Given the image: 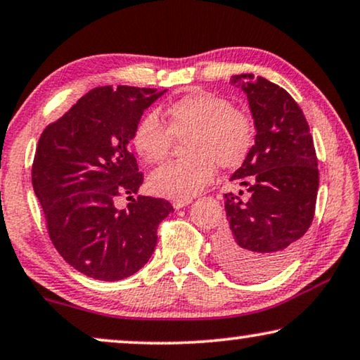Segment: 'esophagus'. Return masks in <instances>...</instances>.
Here are the masks:
<instances>
[{
  "label": "esophagus",
  "mask_w": 360,
  "mask_h": 360,
  "mask_svg": "<svg viewBox=\"0 0 360 360\" xmlns=\"http://www.w3.org/2000/svg\"><path fill=\"white\" fill-rule=\"evenodd\" d=\"M192 202V199H174L173 200V207L176 210H179V209H182V207H186V205H189Z\"/></svg>",
  "instance_id": "obj_1"
}]
</instances>
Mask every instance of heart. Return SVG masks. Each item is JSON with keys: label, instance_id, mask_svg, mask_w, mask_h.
I'll return each instance as SVG.
<instances>
[{"label": "heart", "instance_id": "heart-1", "mask_svg": "<svg viewBox=\"0 0 360 360\" xmlns=\"http://www.w3.org/2000/svg\"><path fill=\"white\" fill-rule=\"evenodd\" d=\"M166 124L156 112L140 119L131 143L148 163L165 160L173 139L182 140L186 158L169 161L156 168L148 178L155 194L173 199H192L210 184L215 165L236 168L250 153L252 124L243 110L229 99L207 91H194L168 105Z\"/></svg>", "mask_w": 360, "mask_h": 360}]
</instances>
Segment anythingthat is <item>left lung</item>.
Returning a JSON list of instances; mask_svg holds the SVG:
<instances>
[{
    "mask_svg": "<svg viewBox=\"0 0 360 360\" xmlns=\"http://www.w3.org/2000/svg\"><path fill=\"white\" fill-rule=\"evenodd\" d=\"M255 119L256 136L231 176L246 192L225 194L229 225L217 235V259L230 274L262 281L295 255L315 215L318 158L310 127L285 89L255 75H235Z\"/></svg>",
    "mask_w": 360,
    "mask_h": 360,
    "instance_id": "left-lung-1",
    "label": "left lung"
}]
</instances>
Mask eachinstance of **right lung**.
<instances>
[{
    "label": "right lung",
    "mask_w": 360,
    "mask_h": 360,
    "mask_svg": "<svg viewBox=\"0 0 360 360\" xmlns=\"http://www.w3.org/2000/svg\"><path fill=\"white\" fill-rule=\"evenodd\" d=\"M165 91L99 86L40 135L34 192L55 250L81 274L105 282L134 276L153 255L158 225L174 212L168 200L146 195L127 210L115 207L117 196L131 198L143 184L129 141Z\"/></svg>",
    "instance_id": "obj_1"
}]
</instances>
